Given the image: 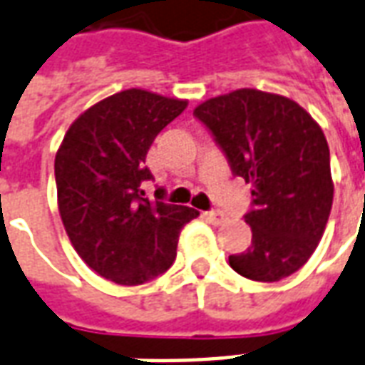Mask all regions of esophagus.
Segmentation results:
<instances>
[{
    "instance_id": "esophagus-1",
    "label": "esophagus",
    "mask_w": 365,
    "mask_h": 365,
    "mask_svg": "<svg viewBox=\"0 0 365 365\" xmlns=\"http://www.w3.org/2000/svg\"><path fill=\"white\" fill-rule=\"evenodd\" d=\"M205 217L209 218L210 222L212 224H222L224 220H226V212H222V210H207V212H205Z\"/></svg>"
}]
</instances>
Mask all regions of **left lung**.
<instances>
[{"label": "left lung", "mask_w": 365, "mask_h": 365, "mask_svg": "<svg viewBox=\"0 0 365 365\" xmlns=\"http://www.w3.org/2000/svg\"><path fill=\"white\" fill-rule=\"evenodd\" d=\"M234 175L251 183V245L230 255L237 274L259 282L290 277L312 257L333 205L329 145L294 100L240 88L193 112Z\"/></svg>", "instance_id": "1"}]
</instances>
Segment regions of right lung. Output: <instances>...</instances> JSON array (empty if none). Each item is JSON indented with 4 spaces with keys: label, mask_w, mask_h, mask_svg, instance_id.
I'll use <instances>...</instances> for the list:
<instances>
[{
    "label": "right lung",
    "mask_w": 365,
    "mask_h": 365,
    "mask_svg": "<svg viewBox=\"0 0 365 365\" xmlns=\"http://www.w3.org/2000/svg\"><path fill=\"white\" fill-rule=\"evenodd\" d=\"M187 106L141 88L102 100L81 114L56 155L59 215L81 259L115 284L160 277L175 259L178 237L199 212L148 199L143 182L155 137Z\"/></svg>",
    "instance_id": "add662e5"
}]
</instances>
